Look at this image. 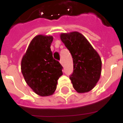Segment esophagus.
I'll return each mask as SVG.
<instances>
[{
    "label": "esophagus",
    "mask_w": 123,
    "mask_h": 123,
    "mask_svg": "<svg viewBox=\"0 0 123 123\" xmlns=\"http://www.w3.org/2000/svg\"><path fill=\"white\" fill-rule=\"evenodd\" d=\"M60 63L61 65H63V62H62V60H60Z\"/></svg>",
    "instance_id": "obj_1"
}]
</instances>
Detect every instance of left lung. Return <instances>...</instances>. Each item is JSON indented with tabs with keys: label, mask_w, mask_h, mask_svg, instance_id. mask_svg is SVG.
I'll return each instance as SVG.
<instances>
[{
	"label": "left lung",
	"mask_w": 123,
	"mask_h": 123,
	"mask_svg": "<svg viewBox=\"0 0 123 123\" xmlns=\"http://www.w3.org/2000/svg\"><path fill=\"white\" fill-rule=\"evenodd\" d=\"M60 39L72 55L74 69L69 79L74 89L78 93L89 92L100 78L102 60L99 54L79 32L61 33Z\"/></svg>",
	"instance_id": "left-lung-1"
}]
</instances>
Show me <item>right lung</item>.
Wrapping results in <instances>:
<instances>
[{
  "instance_id": "right-lung-1",
  "label": "right lung",
  "mask_w": 123,
  "mask_h": 123,
  "mask_svg": "<svg viewBox=\"0 0 123 123\" xmlns=\"http://www.w3.org/2000/svg\"><path fill=\"white\" fill-rule=\"evenodd\" d=\"M52 36L39 34L31 40L21 60L25 80L36 94L42 97L54 94L57 81L63 74L62 66L53 58Z\"/></svg>"
}]
</instances>
